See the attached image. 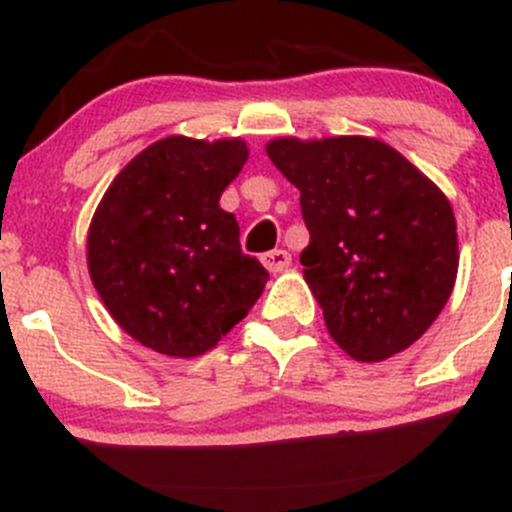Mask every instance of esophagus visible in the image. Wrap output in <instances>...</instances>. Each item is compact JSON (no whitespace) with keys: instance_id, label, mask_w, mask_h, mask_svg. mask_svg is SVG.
Wrapping results in <instances>:
<instances>
[{"instance_id":"34e87169","label":"esophagus","mask_w":512,"mask_h":512,"mask_svg":"<svg viewBox=\"0 0 512 512\" xmlns=\"http://www.w3.org/2000/svg\"><path fill=\"white\" fill-rule=\"evenodd\" d=\"M261 261L271 273H281L291 266V254L283 249H276V251H268V254H263Z\"/></svg>"}]
</instances>
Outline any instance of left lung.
Listing matches in <instances>:
<instances>
[{
	"mask_svg": "<svg viewBox=\"0 0 512 512\" xmlns=\"http://www.w3.org/2000/svg\"><path fill=\"white\" fill-rule=\"evenodd\" d=\"M266 152L300 189L310 231L300 263L328 333L360 362L407 350L439 318L456 283L449 199L372 138H278Z\"/></svg>",
	"mask_w": 512,
	"mask_h": 512,
	"instance_id": "8db88e82",
	"label": "left lung"
}]
</instances>
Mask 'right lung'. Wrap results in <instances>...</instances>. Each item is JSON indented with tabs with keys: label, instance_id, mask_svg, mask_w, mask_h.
I'll list each match as a JSON object with an SVG mask.
<instances>
[{
	"label": "right lung",
	"instance_id": "add662e5",
	"mask_svg": "<svg viewBox=\"0 0 512 512\" xmlns=\"http://www.w3.org/2000/svg\"><path fill=\"white\" fill-rule=\"evenodd\" d=\"M246 142L157 140L128 162L88 229V271L115 323L150 350L197 357L246 318L268 271L219 197Z\"/></svg>",
	"mask_w": 512,
	"mask_h": 512
}]
</instances>
